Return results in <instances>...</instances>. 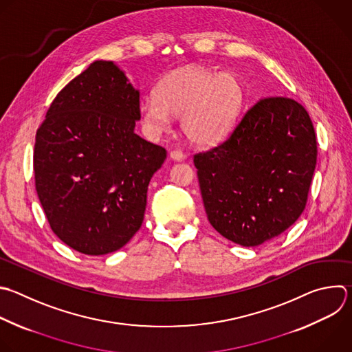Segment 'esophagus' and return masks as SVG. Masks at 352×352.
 <instances>
[{"mask_svg":"<svg viewBox=\"0 0 352 352\" xmlns=\"http://www.w3.org/2000/svg\"><path fill=\"white\" fill-rule=\"evenodd\" d=\"M170 157H171L173 160L182 162V160L185 159V153H184L182 151H179V149H174V151H171V152H170Z\"/></svg>","mask_w":352,"mask_h":352,"instance_id":"34e87169","label":"esophagus"}]
</instances>
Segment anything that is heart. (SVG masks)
Listing matches in <instances>:
<instances>
[{
    "instance_id": "obj_1",
    "label": "heart",
    "mask_w": 352,
    "mask_h": 352,
    "mask_svg": "<svg viewBox=\"0 0 352 352\" xmlns=\"http://www.w3.org/2000/svg\"><path fill=\"white\" fill-rule=\"evenodd\" d=\"M245 99L242 81L233 73L190 66L167 76L156 96L142 103L148 127L163 131L171 116H181V130L197 146L221 141L232 129Z\"/></svg>"
}]
</instances>
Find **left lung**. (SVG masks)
Returning <instances> with one entry per match:
<instances>
[{"instance_id":"8db88e82","label":"left lung","mask_w":352,"mask_h":352,"mask_svg":"<svg viewBox=\"0 0 352 352\" xmlns=\"http://www.w3.org/2000/svg\"><path fill=\"white\" fill-rule=\"evenodd\" d=\"M316 156L305 107L287 96L260 99L222 142L193 156L210 223L246 248L280 235L305 208Z\"/></svg>"}]
</instances>
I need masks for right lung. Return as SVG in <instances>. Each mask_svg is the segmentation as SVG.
Returning a JSON list of instances; mask_svg holds the SVG:
<instances>
[{
    "label": "right lung",
    "instance_id": "right-lung-1",
    "mask_svg": "<svg viewBox=\"0 0 352 352\" xmlns=\"http://www.w3.org/2000/svg\"><path fill=\"white\" fill-rule=\"evenodd\" d=\"M140 92L113 62L96 60L52 100L37 130L36 190L55 235L102 256L141 228L148 185L167 157L134 133Z\"/></svg>",
    "mask_w": 352,
    "mask_h": 352
}]
</instances>
